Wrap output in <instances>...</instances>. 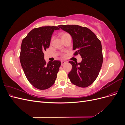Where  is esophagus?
Segmentation results:
<instances>
[{
    "label": "esophagus",
    "instance_id": "34e87169",
    "mask_svg": "<svg viewBox=\"0 0 125 125\" xmlns=\"http://www.w3.org/2000/svg\"><path fill=\"white\" fill-rule=\"evenodd\" d=\"M65 63H66V62H64V61H62L61 62V64H62V66H63L64 64H65Z\"/></svg>",
    "mask_w": 125,
    "mask_h": 125
}]
</instances>
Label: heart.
Masks as SVG:
<instances>
[{"instance_id": "obj_1", "label": "heart", "mask_w": 125, "mask_h": 125, "mask_svg": "<svg viewBox=\"0 0 125 125\" xmlns=\"http://www.w3.org/2000/svg\"><path fill=\"white\" fill-rule=\"evenodd\" d=\"M60 36H61L62 39L65 37H66L68 36H70V35L69 33H68L67 32H62L61 33H60ZM62 57H65V55H62Z\"/></svg>"}]
</instances>
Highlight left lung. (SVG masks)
Wrapping results in <instances>:
<instances>
[{"label": "left lung", "instance_id": "1", "mask_svg": "<svg viewBox=\"0 0 125 125\" xmlns=\"http://www.w3.org/2000/svg\"><path fill=\"white\" fill-rule=\"evenodd\" d=\"M73 37V55L80 54L81 62L69 61L72 70L68 77L72 83L86 88L94 82L99 74L103 60L100 40L91 30L78 25H58Z\"/></svg>", "mask_w": 125, "mask_h": 125}]
</instances>
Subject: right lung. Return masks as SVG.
Returning <instances> with one entry per match:
<instances>
[{"mask_svg":"<svg viewBox=\"0 0 125 125\" xmlns=\"http://www.w3.org/2000/svg\"><path fill=\"white\" fill-rule=\"evenodd\" d=\"M57 26H42L33 29L22 40L20 60L29 82L39 90L50 88L54 84L61 65L58 60L46 63L44 52L50 45L52 35Z\"/></svg>","mask_w":125,"mask_h":125,"instance_id":"obj_1","label":"right lung"}]
</instances>
